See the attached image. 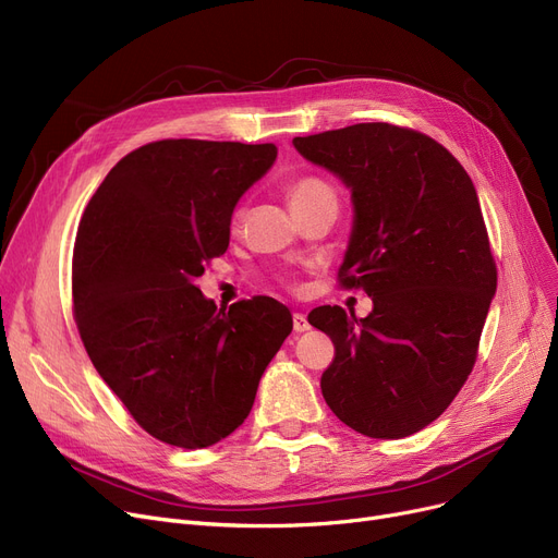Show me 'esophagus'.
Segmentation results:
<instances>
[{"label":"esophagus","mask_w":558,"mask_h":558,"mask_svg":"<svg viewBox=\"0 0 558 558\" xmlns=\"http://www.w3.org/2000/svg\"><path fill=\"white\" fill-rule=\"evenodd\" d=\"M293 329H295L298 333H304V331L311 329V325H308L304 313H295V315H293Z\"/></svg>","instance_id":"esophagus-1"}]
</instances>
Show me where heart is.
<instances>
[{
    "mask_svg": "<svg viewBox=\"0 0 558 558\" xmlns=\"http://www.w3.org/2000/svg\"><path fill=\"white\" fill-rule=\"evenodd\" d=\"M288 199H290L293 210H298V208H304L311 204L336 202V191L329 181H325L320 177H302V179L290 183Z\"/></svg>",
    "mask_w": 558,
    "mask_h": 558,
    "instance_id": "obj_1",
    "label": "heart"
}]
</instances>
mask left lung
I'll return each mask as SVG.
<instances>
[{
  "mask_svg": "<svg viewBox=\"0 0 558 558\" xmlns=\"http://www.w3.org/2000/svg\"><path fill=\"white\" fill-rule=\"evenodd\" d=\"M295 149L352 193L344 288L373 313L317 306L308 323L336 348L320 388L329 409L369 438H404L432 424L465 384L497 288L474 183L434 138L363 122Z\"/></svg>",
  "mask_w": 558,
  "mask_h": 558,
  "instance_id": "8db88e82",
  "label": "left lung"
}]
</instances>
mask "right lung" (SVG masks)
Listing matches in <instances>:
<instances>
[{
  "instance_id": "obj_1",
  "label": "right lung",
  "mask_w": 558,
  "mask_h": 558,
  "mask_svg": "<svg viewBox=\"0 0 558 558\" xmlns=\"http://www.w3.org/2000/svg\"><path fill=\"white\" fill-rule=\"evenodd\" d=\"M275 161L272 143H149L106 174L78 222V333L106 386L168 445L202 449L241 427L293 331L272 298L225 311L195 286L229 247L238 199Z\"/></svg>"
}]
</instances>
